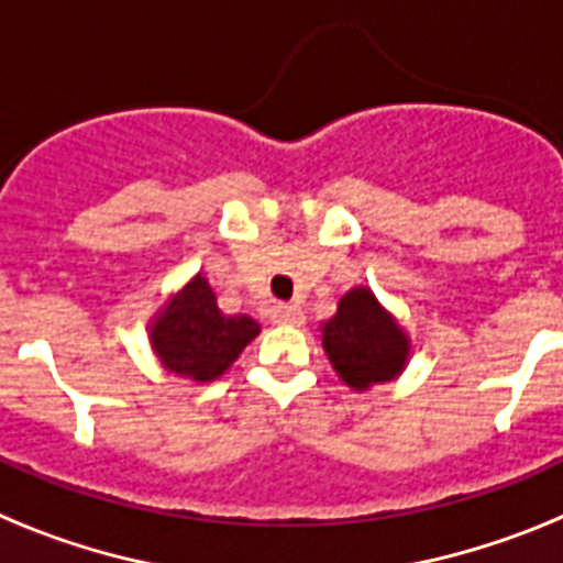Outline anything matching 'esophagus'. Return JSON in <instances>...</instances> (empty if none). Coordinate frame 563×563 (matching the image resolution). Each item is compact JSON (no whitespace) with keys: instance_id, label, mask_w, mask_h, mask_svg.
<instances>
[{"instance_id":"obj_1","label":"esophagus","mask_w":563,"mask_h":563,"mask_svg":"<svg viewBox=\"0 0 563 563\" xmlns=\"http://www.w3.org/2000/svg\"><path fill=\"white\" fill-rule=\"evenodd\" d=\"M273 321H276V324L298 327V324H305V312L298 310V307L278 305V307H273Z\"/></svg>"}]
</instances>
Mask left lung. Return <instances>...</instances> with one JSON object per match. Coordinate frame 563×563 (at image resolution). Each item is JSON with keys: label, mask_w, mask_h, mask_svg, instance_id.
<instances>
[{"label": "left lung", "mask_w": 563, "mask_h": 563, "mask_svg": "<svg viewBox=\"0 0 563 563\" xmlns=\"http://www.w3.org/2000/svg\"><path fill=\"white\" fill-rule=\"evenodd\" d=\"M321 343L332 369L355 391L395 380L411 355L409 335L369 287H352L338 301L335 316L321 324Z\"/></svg>", "instance_id": "left-lung-1"}]
</instances>
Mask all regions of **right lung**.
I'll list each match as a JSON object with an SVG mask.
<instances>
[{"instance_id": "right-lung-1", "label": "right lung", "mask_w": 563, "mask_h": 563, "mask_svg": "<svg viewBox=\"0 0 563 563\" xmlns=\"http://www.w3.org/2000/svg\"><path fill=\"white\" fill-rule=\"evenodd\" d=\"M256 335L258 324L251 316H225L217 307L202 273L174 292L148 324V341L163 366L197 383L225 375Z\"/></svg>"}]
</instances>
